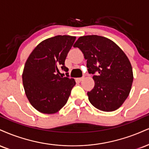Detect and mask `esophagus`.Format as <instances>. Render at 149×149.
Returning <instances> with one entry per match:
<instances>
[{
	"label": "esophagus",
	"mask_w": 149,
	"mask_h": 149,
	"mask_svg": "<svg viewBox=\"0 0 149 149\" xmlns=\"http://www.w3.org/2000/svg\"><path fill=\"white\" fill-rule=\"evenodd\" d=\"M83 78H84V77H82V78H77V80L80 82V81H82V80H83Z\"/></svg>",
	"instance_id": "34e87169"
}]
</instances>
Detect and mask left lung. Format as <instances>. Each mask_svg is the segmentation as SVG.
Here are the masks:
<instances>
[{"label":"left lung","instance_id":"1","mask_svg":"<svg viewBox=\"0 0 149 149\" xmlns=\"http://www.w3.org/2000/svg\"><path fill=\"white\" fill-rule=\"evenodd\" d=\"M73 46L82 52L87 71L94 74V87L87 92L89 102L104 112L117 110L128 98L133 81L128 57L115 43L102 36L80 37Z\"/></svg>","mask_w":149,"mask_h":149}]
</instances>
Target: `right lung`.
Listing matches in <instances>:
<instances>
[{
	"mask_svg": "<svg viewBox=\"0 0 149 149\" xmlns=\"http://www.w3.org/2000/svg\"><path fill=\"white\" fill-rule=\"evenodd\" d=\"M76 37L57 35L46 39L37 46L28 57L22 75L26 95L39 112L54 114L64 106L71 89L73 78L60 76V69L66 72V58Z\"/></svg>",
	"mask_w": 149,
	"mask_h": 149,
	"instance_id": "right-lung-1",
	"label": "right lung"
}]
</instances>
